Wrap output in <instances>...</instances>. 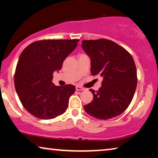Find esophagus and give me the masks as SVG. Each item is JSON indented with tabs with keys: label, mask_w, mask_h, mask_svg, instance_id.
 <instances>
[{
	"label": "esophagus",
	"mask_w": 158,
	"mask_h": 158,
	"mask_svg": "<svg viewBox=\"0 0 158 158\" xmlns=\"http://www.w3.org/2000/svg\"><path fill=\"white\" fill-rule=\"evenodd\" d=\"M76 90H77V91H79V90H84V89H85L83 87H82L79 86V85L76 86Z\"/></svg>",
	"instance_id": "obj_1"
}]
</instances>
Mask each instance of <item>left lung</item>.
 Masks as SVG:
<instances>
[{
    "label": "left lung",
    "instance_id": "obj_1",
    "mask_svg": "<svg viewBox=\"0 0 158 158\" xmlns=\"http://www.w3.org/2000/svg\"><path fill=\"white\" fill-rule=\"evenodd\" d=\"M81 47L90 59L91 73L102 77L98 91L89 89L93 100L84 106L88 114L99 119L120 115L129 106L137 86L134 60L124 48L111 40H83Z\"/></svg>",
    "mask_w": 158,
    "mask_h": 158
}]
</instances>
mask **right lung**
<instances>
[{
  "mask_svg": "<svg viewBox=\"0 0 158 158\" xmlns=\"http://www.w3.org/2000/svg\"><path fill=\"white\" fill-rule=\"evenodd\" d=\"M78 40H42L21 53L14 77L15 87L25 110L42 119L63 114L76 87L56 86L53 73L61 69L64 59L76 48Z\"/></svg>",
  "mask_w": 158,
  "mask_h": 158,
  "instance_id": "add662e5",
  "label": "right lung"
}]
</instances>
